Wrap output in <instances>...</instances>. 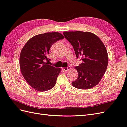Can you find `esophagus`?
Here are the masks:
<instances>
[{
	"label": "esophagus",
	"mask_w": 127,
	"mask_h": 127,
	"mask_svg": "<svg viewBox=\"0 0 127 127\" xmlns=\"http://www.w3.org/2000/svg\"><path fill=\"white\" fill-rule=\"evenodd\" d=\"M63 69L64 71H67L68 70H70V66H67V67H63Z\"/></svg>",
	"instance_id": "1"
}]
</instances>
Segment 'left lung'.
<instances>
[{
  "instance_id": "obj_1",
  "label": "left lung",
  "mask_w": 127,
  "mask_h": 127,
  "mask_svg": "<svg viewBox=\"0 0 127 127\" xmlns=\"http://www.w3.org/2000/svg\"><path fill=\"white\" fill-rule=\"evenodd\" d=\"M63 34L72 45L77 58L82 61L75 67L78 76L72 82V86L82 90L92 88L99 83L107 69L108 57L105 45L90 32H64Z\"/></svg>"
}]
</instances>
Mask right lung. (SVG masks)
Returning <instances> with one entry per match:
<instances>
[{"instance_id":"obj_1","label":"right lung","mask_w":127,"mask_h":127,"mask_svg":"<svg viewBox=\"0 0 127 127\" xmlns=\"http://www.w3.org/2000/svg\"><path fill=\"white\" fill-rule=\"evenodd\" d=\"M64 38L57 32L39 34L31 38L22 48L20 56L21 73L36 90L46 91L56 84L61 69L49 65L50 59L48 55L52 45Z\"/></svg>"}]
</instances>
